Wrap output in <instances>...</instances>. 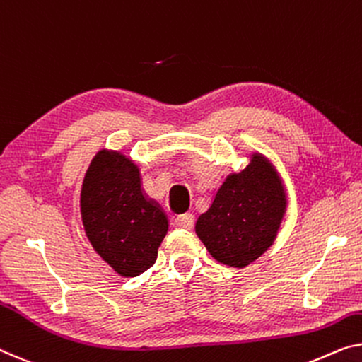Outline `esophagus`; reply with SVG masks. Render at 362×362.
<instances>
[{
  "label": "esophagus",
  "instance_id": "1",
  "mask_svg": "<svg viewBox=\"0 0 362 362\" xmlns=\"http://www.w3.org/2000/svg\"><path fill=\"white\" fill-rule=\"evenodd\" d=\"M175 224L182 229H192L193 224H195V219H193V214H190V213L179 214L175 218Z\"/></svg>",
  "mask_w": 362,
  "mask_h": 362
}]
</instances>
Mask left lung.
I'll return each instance as SVG.
<instances>
[{"label":"left lung","instance_id":"left-lung-1","mask_svg":"<svg viewBox=\"0 0 362 362\" xmlns=\"http://www.w3.org/2000/svg\"><path fill=\"white\" fill-rule=\"evenodd\" d=\"M288 208L284 182L260 153L240 172H230L208 211L198 216L195 233L214 260L245 268L276 239Z\"/></svg>","mask_w":362,"mask_h":362}]
</instances>
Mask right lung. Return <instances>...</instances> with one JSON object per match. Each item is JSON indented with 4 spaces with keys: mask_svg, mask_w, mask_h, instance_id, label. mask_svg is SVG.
Listing matches in <instances>:
<instances>
[{
    "mask_svg": "<svg viewBox=\"0 0 362 362\" xmlns=\"http://www.w3.org/2000/svg\"><path fill=\"white\" fill-rule=\"evenodd\" d=\"M141 172L120 151L100 149L86 170L81 219L93 249L120 276L154 265L169 218L141 187Z\"/></svg>",
    "mask_w": 362,
    "mask_h": 362,
    "instance_id": "add662e5",
    "label": "right lung"
}]
</instances>
